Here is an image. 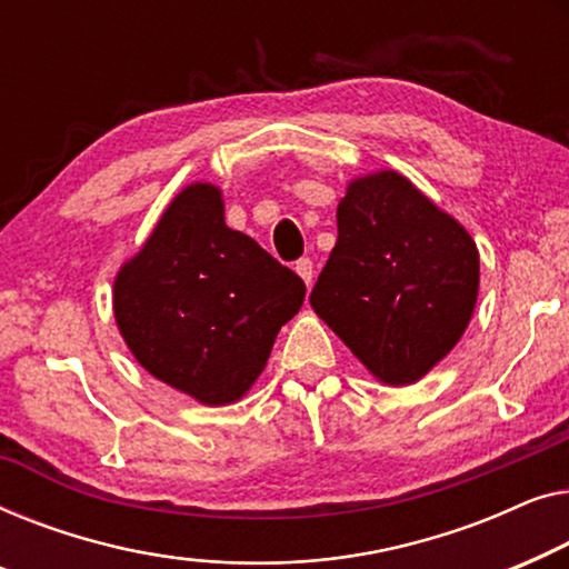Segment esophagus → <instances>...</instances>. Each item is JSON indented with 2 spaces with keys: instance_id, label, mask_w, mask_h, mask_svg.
<instances>
[{
  "instance_id": "esophagus-1",
  "label": "esophagus",
  "mask_w": 569,
  "mask_h": 569,
  "mask_svg": "<svg viewBox=\"0 0 569 569\" xmlns=\"http://www.w3.org/2000/svg\"><path fill=\"white\" fill-rule=\"evenodd\" d=\"M293 270H296V273H299V276L303 278V283H307V286H311V281H315V262H311L309 258H301V260H296Z\"/></svg>"
}]
</instances>
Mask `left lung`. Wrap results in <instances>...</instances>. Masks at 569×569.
Listing matches in <instances>:
<instances>
[{"instance_id": "1", "label": "left lung", "mask_w": 569, "mask_h": 569, "mask_svg": "<svg viewBox=\"0 0 569 569\" xmlns=\"http://www.w3.org/2000/svg\"><path fill=\"white\" fill-rule=\"evenodd\" d=\"M479 291L475 239L399 172L348 186L338 242L311 307L376 379H422L467 330Z\"/></svg>"}]
</instances>
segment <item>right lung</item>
Instances as JSON below:
<instances>
[{
	"instance_id": "add662e5",
	"label": "right lung",
	"mask_w": 569,
	"mask_h": 569,
	"mask_svg": "<svg viewBox=\"0 0 569 569\" xmlns=\"http://www.w3.org/2000/svg\"><path fill=\"white\" fill-rule=\"evenodd\" d=\"M307 286L252 237L227 227L221 190L193 182L118 270V330L154 379L229 405L262 373Z\"/></svg>"
}]
</instances>
